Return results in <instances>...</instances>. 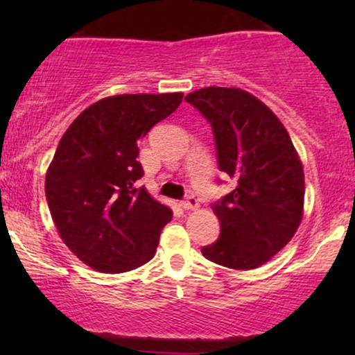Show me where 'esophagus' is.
Instances as JSON below:
<instances>
[{"label":"esophagus","instance_id":"1","mask_svg":"<svg viewBox=\"0 0 355 355\" xmlns=\"http://www.w3.org/2000/svg\"><path fill=\"white\" fill-rule=\"evenodd\" d=\"M180 205H182V209H185V210H193V209H198V200L193 197V195H189L185 200L180 202Z\"/></svg>","mask_w":355,"mask_h":355}]
</instances>
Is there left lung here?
<instances>
[{
	"instance_id": "1",
	"label": "left lung",
	"mask_w": 355,
	"mask_h": 355,
	"mask_svg": "<svg viewBox=\"0 0 355 355\" xmlns=\"http://www.w3.org/2000/svg\"><path fill=\"white\" fill-rule=\"evenodd\" d=\"M211 126L220 172L237 182L211 205L220 237L202 248L218 266L250 270L291 242L304 211V170L285 126L240 88L207 87L185 96Z\"/></svg>"
}]
</instances>
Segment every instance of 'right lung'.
Wrapping results in <instances>:
<instances>
[{"mask_svg":"<svg viewBox=\"0 0 355 355\" xmlns=\"http://www.w3.org/2000/svg\"><path fill=\"white\" fill-rule=\"evenodd\" d=\"M183 93L108 96L80 113L61 137L44 193L60 237L81 262L105 274L155 255L172 210L145 187L138 141L172 115Z\"/></svg>","mask_w":355,"mask_h":355,"instance_id":"1","label":"right lung"}]
</instances>
